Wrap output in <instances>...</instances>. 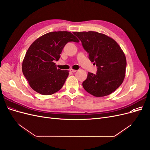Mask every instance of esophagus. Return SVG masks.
Wrapping results in <instances>:
<instances>
[{"label":"esophagus","instance_id":"1","mask_svg":"<svg viewBox=\"0 0 150 150\" xmlns=\"http://www.w3.org/2000/svg\"><path fill=\"white\" fill-rule=\"evenodd\" d=\"M70 71H71V72H76L77 71H76V70H75V69H70Z\"/></svg>","mask_w":150,"mask_h":150}]
</instances>
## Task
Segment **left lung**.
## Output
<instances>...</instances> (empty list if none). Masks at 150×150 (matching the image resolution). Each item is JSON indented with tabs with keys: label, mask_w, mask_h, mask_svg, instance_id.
Segmentation results:
<instances>
[{
	"label": "left lung",
	"mask_w": 150,
	"mask_h": 150,
	"mask_svg": "<svg viewBox=\"0 0 150 150\" xmlns=\"http://www.w3.org/2000/svg\"><path fill=\"white\" fill-rule=\"evenodd\" d=\"M89 54L91 62L97 66V72H88L83 83L84 89L96 97L108 96L123 82L126 59L125 54L115 40L98 32H74Z\"/></svg>",
	"instance_id": "8db88e82"
}]
</instances>
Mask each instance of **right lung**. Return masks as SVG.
Returning <instances> with one entry per match:
<instances>
[{
    "instance_id": "add662e5",
    "label": "right lung",
    "mask_w": 150,
    "mask_h": 150,
    "mask_svg": "<svg viewBox=\"0 0 150 150\" xmlns=\"http://www.w3.org/2000/svg\"><path fill=\"white\" fill-rule=\"evenodd\" d=\"M78 42L74 35L67 31H55L44 34L33 42L22 61V72L31 88L42 95L59 91L69 75V71L57 69L63 48L68 42Z\"/></svg>"
}]
</instances>
